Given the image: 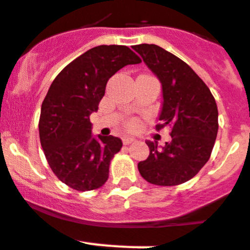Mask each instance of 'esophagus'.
Returning <instances> with one entry per match:
<instances>
[{"instance_id": "esophagus-1", "label": "esophagus", "mask_w": 250, "mask_h": 250, "mask_svg": "<svg viewBox=\"0 0 250 250\" xmlns=\"http://www.w3.org/2000/svg\"><path fill=\"white\" fill-rule=\"evenodd\" d=\"M123 145H125V146H127V145H131L132 142H134V140L133 138H131V137H123Z\"/></svg>"}]
</instances>
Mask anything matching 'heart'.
<instances>
[{
	"mask_svg": "<svg viewBox=\"0 0 250 250\" xmlns=\"http://www.w3.org/2000/svg\"><path fill=\"white\" fill-rule=\"evenodd\" d=\"M140 127V125H138L137 121H129V122L127 123V128L129 129V131H134V129H137V128Z\"/></svg>",
	"mask_w": 250,
	"mask_h": 250,
	"instance_id": "obj_1",
	"label": "heart"
}]
</instances>
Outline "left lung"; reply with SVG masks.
<instances>
[{
	"mask_svg": "<svg viewBox=\"0 0 250 250\" xmlns=\"http://www.w3.org/2000/svg\"><path fill=\"white\" fill-rule=\"evenodd\" d=\"M133 50L161 82V125L156 127L171 129V141L162 148L147 141L149 156L138 164V171L153 185H180L209 161L219 128L216 102L199 75L173 54L153 44Z\"/></svg>",
	"mask_w": 250,
	"mask_h": 250,
	"instance_id": "obj_1",
	"label": "left lung"
}]
</instances>
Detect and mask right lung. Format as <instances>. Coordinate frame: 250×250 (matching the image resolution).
<instances>
[{
  "label": "right lung",
  "instance_id": "right-lung-1",
  "mask_svg": "<svg viewBox=\"0 0 250 250\" xmlns=\"http://www.w3.org/2000/svg\"><path fill=\"white\" fill-rule=\"evenodd\" d=\"M141 59L123 45H101L68 64L50 85L41 105L39 133L47 164L56 177L77 191L105 184L113 156L122 141L93 137L89 116L98 110L110 77Z\"/></svg>",
  "mask_w": 250,
  "mask_h": 250
}]
</instances>
